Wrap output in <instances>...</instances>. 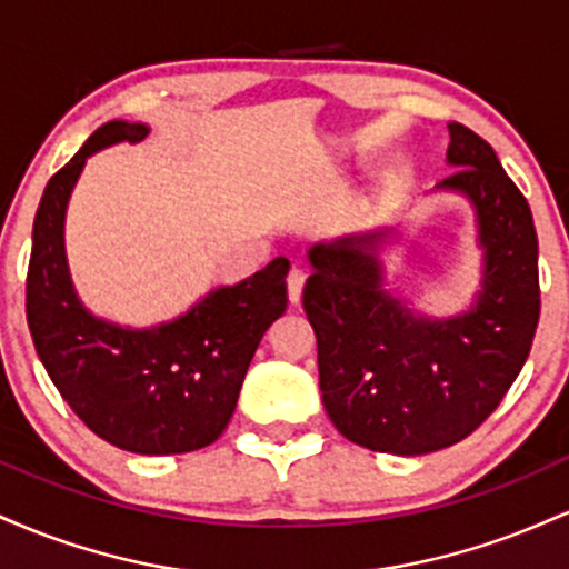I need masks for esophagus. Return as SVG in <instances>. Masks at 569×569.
Here are the masks:
<instances>
[{
  "label": "esophagus",
  "mask_w": 569,
  "mask_h": 569,
  "mask_svg": "<svg viewBox=\"0 0 569 569\" xmlns=\"http://www.w3.org/2000/svg\"><path fill=\"white\" fill-rule=\"evenodd\" d=\"M286 289H289V302L299 305V299H302V289H305V270L291 267L289 278H286Z\"/></svg>",
  "instance_id": "esophagus-1"
}]
</instances>
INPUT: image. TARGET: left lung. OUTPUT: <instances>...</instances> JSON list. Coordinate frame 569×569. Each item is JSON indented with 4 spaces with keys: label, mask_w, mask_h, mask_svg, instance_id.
<instances>
[{
    "label": "left lung",
    "mask_w": 569,
    "mask_h": 569,
    "mask_svg": "<svg viewBox=\"0 0 569 569\" xmlns=\"http://www.w3.org/2000/svg\"><path fill=\"white\" fill-rule=\"evenodd\" d=\"M439 189L471 200L485 248L468 312L426 318L385 289L380 246L393 230L352 232L307 251L302 305L318 339L323 407L345 439L371 452L428 455L471 436L498 409L540 318L538 234L530 202L489 143L449 122Z\"/></svg>",
    "instance_id": "8db88e82"
}]
</instances>
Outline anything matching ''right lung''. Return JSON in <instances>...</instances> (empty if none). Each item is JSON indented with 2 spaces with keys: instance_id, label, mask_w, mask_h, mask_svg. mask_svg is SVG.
<instances>
[{
  "instance_id": "right-lung-1",
  "label": "right lung",
  "mask_w": 569,
  "mask_h": 569,
  "mask_svg": "<svg viewBox=\"0 0 569 569\" xmlns=\"http://www.w3.org/2000/svg\"><path fill=\"white\" fill-rule=\"evenodd\" d=\"M147 133L141 122H107L48 181L31 232L26 321L58 393L96 436L136 455H181L213 443L230 422L248 363L289 302V259L213 289L152 329L96 318L69 276V194L90 154Z\"/></svg>"
}]
</instances>
